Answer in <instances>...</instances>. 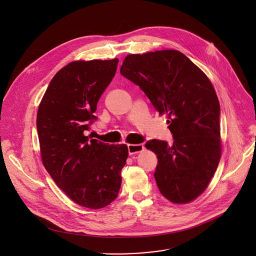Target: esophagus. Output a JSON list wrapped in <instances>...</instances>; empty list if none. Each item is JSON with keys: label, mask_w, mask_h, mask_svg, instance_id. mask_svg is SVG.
Masks as SVG:
<instances>
[{"label": "esophagus", "mask_w": 256, "mask_h": 256, "mask_svg": "<svg viewBox=\"0 0 256 256\" xmlns=\"http://www.w3.org/2000/svg\"><path fill=\"white\" fill-rule=\"evenodd\" d=\"M144 150V146L142 144H129L128 145V153L129 155H134L137 153H141Z\"/></svg>", "instance_id": "1"}]
</instances>
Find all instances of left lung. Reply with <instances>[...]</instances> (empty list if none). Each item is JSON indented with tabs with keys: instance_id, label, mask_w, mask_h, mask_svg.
<instances>
[{
	"instance_id": "obj_1",
	"label": "left lung",
	"mask_w": 256,
	"mask_h": 256,
	"mask_svg": "<svg viewBox=\"0 0 256 256\" xmlns=\"http://www.w3.org/2000/svg\"><path fill=\"white\" fill-rule=\"evenodd\" d=\"M120 74L169 119L172 145L156 139L145 145L158 158L154 176L161 194L172 204L190 202L204 192L222 156L220 107L210 80L174 50L128 54Z\"/></svg>"
}]
</instances>
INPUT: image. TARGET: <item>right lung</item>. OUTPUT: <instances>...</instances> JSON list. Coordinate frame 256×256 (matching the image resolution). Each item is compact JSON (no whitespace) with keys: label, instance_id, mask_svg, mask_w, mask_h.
Returning <instances> with one entry per match:
<instances>
[{"label":"right lung","instance_id":"add662e5","mask_svg":"<svg viewBox=\"0 0 256 256\" xmlns=\"http://www.w3.org/2000/svg\"><path fill=\"white\" fill-rule=\"evenodd\" d=\"M118 58L76 60L52 80L40 103L36 129L42 161L58 188L76 204L99 210L121 186L128 147L84 135L97 102L115 76Z\"/></svg>","mask_w":256,"mask_h":256}]
</instances>
